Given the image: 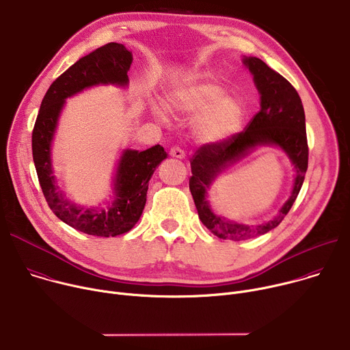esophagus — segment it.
Wrapping results in <instances>:
<instances>
[{
	"label": "esophagus",
	"mask_w": 350,
	"mask_h": 350,
	"mask_svg": "<svg viewBox=\"0 0 350 350\" xmlns=\"http://www.w3.org/2000/svg\"><path fill=\"white\" fill-rule=\"evenodd\" d=\"M170 156H173L176 159H184L185 157V152L183 149H180L178 146H173L170 149Z\"/></svg>",
	"instance_id": "34e87169"
}]
</instances>
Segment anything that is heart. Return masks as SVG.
Instances as JSON below:
<instances>
[{"instance_id":"heart-1","label":"heart","mask_w":350,"mask_h":350,"mask_svg":"<svg viewBox=\"0 0 350 350\" xmlns=\"http://www.w3.org/2000/svg\"><path fill=\"white\" fill-rule=\"evenodd\" d=\"M167 106L181 114L199 111L194 117L196 135L205 142H219L234 135L243 124L244 107L232 93H224L220 85L202 81L193 85H177L166 96ZM159 120L165 121V113L154 109Z\"/></svg>"}]
</instances>
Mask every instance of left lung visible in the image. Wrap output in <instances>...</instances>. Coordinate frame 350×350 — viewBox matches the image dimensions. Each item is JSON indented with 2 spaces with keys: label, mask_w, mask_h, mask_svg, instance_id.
<instances>
[{
  "label": "left lung",
  "mask_w": 350,
  "mask_h": 350,
  "mask_svg": "<svg viewBox=\"0 0 350 350\" xmlns=\"http://www.w3.org/2000/svg\"><path fill=\"white\" fill-rule=\"evenodd\" d=\"M243 62L261 94V110L244 131L224 141L202 145L191 159L193 176L189 177V191L201 221L219 239L232 241L248 240L275 229L295 204L308 166L306 117L297 90L262 59L248 57ZM258 144L279 146L290 156L297 169L294 191L272 221L261 226H241L211 212L206 201V189L219 172Z\"/></svg>",
  "instance_id": "8db88e82"
}]
</instances>
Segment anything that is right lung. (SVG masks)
<instances>
[{
  "label": "right lung",
  "instance_id": "obj_1",
  "mask_svg": "<svg viewBox=\"0 0 350 350\" xmlns=\"http://www.w3.org/2000/svg\"><path fill=\"white\" fill-rule=\"evenodd\" d=\"M133 54L120 43H107L79 58L49 88L31 133V152L43 196L64 224L92 236L114 237L130 232L139 220L146 202L149 180L167 157L161 145L138 152H122L114 178V201L107 208H82L58 191L53 176L50 146L57 129L58 116L66 99L93 85H129Z\"/></svg>",
  "mask_w": 350,
  "mask_h": 350
}]
</instances>
